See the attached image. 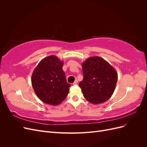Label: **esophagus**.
<instances>
[{
	"instance_id": "obj_1",
	"label": "esophagus",
	"mask_w": 147,
	"mask_h": 147,
	"mask_svg": "<svg viewBox=\"0 0 147 147\" xmlns=\"http://www.w3.org/2000/svg\"><path fill=\"white\" fill-rule=\"evenodd\" d=\"M78 83V82L77 80H75V82L73 83V84H77Z\"/></svg>"
}]
</instances>
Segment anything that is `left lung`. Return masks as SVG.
I'll return each instance as SVG.
<instances>
[{
	"label": "left lung",
	"mask_w": 147,
	"mask_h": 147,
	"mask_svg": "<svg viewBox=\"0 0 147 147\" xmlns=\"http://www.w3.org/2000/svg\"><path fill=\"white\" fill-rule=\"evenodd\" d=\"M83 79L80 82L83 96L92 104H99L112 96L118 80V74L107 61L92 56L82 63Z\"/></svg>",
	"instance_id": "obj_1"
}]
</instances>
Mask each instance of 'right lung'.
<instances>
[{
	"mask_svg": "<svg viewBox=\"0 0 147 147\" xmlns=\"http://www.w3.org/2000/svg\"><path fill=\"white\" fill-rule=\"evenodd\" d=\"M63 61L52 55L43 58L35 68L31 82L35 93L43 102L57 105L69 92L70 84L63 70Z\"/></svg>",
	"mask_w": 147,
	"mask_h": 147,
	"instance_id": "right-lung-1",
	"label": "right lung"
}]
</instances>
